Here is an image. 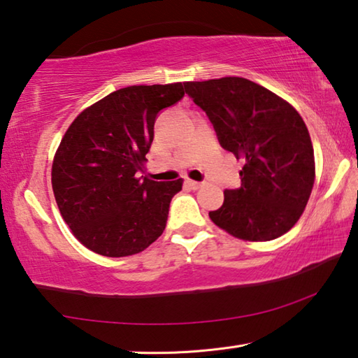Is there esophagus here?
I'll use <instances>...</instances> for the list:
<instances>
[{
    "label": "esophagus",
    "mask_w": 358,
    "mask_h": 358,
    "mask_svg": "<svg viewBox=\"0 0 358 358\" xmlns=\"http://www.w3.org/2000/svg\"><path fill=\"white\" fill-rule=\"evenodd\" d=\"M186 186L192 191H197V189H201L203 183H199V181H194V180H186Z\"/></svg>",
    "instance_id": "34e87169"
}]
</instances>
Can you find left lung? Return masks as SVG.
I'll return each mask as SVG.
<instances>
[{"label":"left lung","mask_w":358,"mask_h":358,"mask_svg":"<svg viewBox=\"0 0 358 358\" xmlns=\"http://www.w3.org/2000/svg\"><path fill=\"white\" fill-rule=\"evenodd\" d=\"M186 94L208 115L224 150L245 159L241 186L224 191L210 220L235 238L268 241L292 229L310 201L316 162L300 113L243 77L185 82Z\"/></svg>","instance_id":"left-lung-1"}]
</instances>
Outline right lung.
Returning <instances> with one entry per match:
<instances>
[{"label": "right lung", "instance_id": "right-lung-1", "mask_svg": "<svg viewBox=\"0 0 358 358\" xmlns=\"http://www.w3.org/2000/svg\"><path fill=\"white\" fill-rule=\"evenodd\" d=\"M185 96L183 85H132L85 108L59 142L52 187L80 243L106 257L142 252L166 229L183 180L155 181L143 171L159 110Z\"/></svg>", "mask_w": 358, "mask_h": 358}]
</instances>
